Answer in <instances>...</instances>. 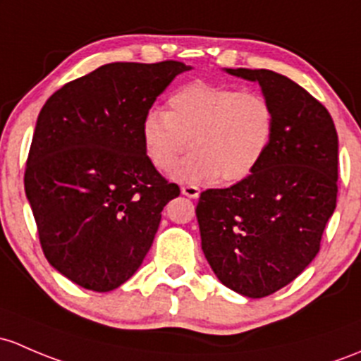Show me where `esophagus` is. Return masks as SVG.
<instances>
[{
  "instance_id": "34e87169",
  "label": "esophagus",
  "mask_w": 361,
  "mask_h": 361,
  "mask_svg": "<svg viewBox=\"0 0 361 361\" xmlns=\"http://www.w3.org/2000/svg\"><path fill=\"white\" fill-rule=\"evenodd\" d=\"M181 193L190 197V199H197V197L200 195V190L199 187H195V185H185V187H181Z\"/></svg>"
}]
</instances>
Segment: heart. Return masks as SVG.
Returning <instances> with one entry per match:
<instances>
[{
	"label": "heart",
	"instance_id": "heart-1",
	"mask_svg": "<svg viewBox=\"0 0 361 361\" xmlns=\"http://www.w3.org/2000/svg\"><path fill=\"white\" fill-rule=\"evenodd\" d=\"M142 145L155 169L185 183L240 181L263 162L275 136V109L257 91L193 81L169 94L168 111L150 109L140 126Z\"/></svg>",
	"mask_w": 361,
	"mask_h": 361
}]
</instances>
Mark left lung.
I'll return each instance as SVG.
<instances>
[{
	"mask_svg": "<svg viewBox=\"0 0 361 361\" xmlns=\"http://www.w3.org/2000/svg\"><path fill=\"white\" fill-rule=\"evenodd\" d=\"M226 72L259 82L275 109V136L252 174L200 193L195 214L206 259L223 286L267 298L320 250L337 200V131L327 109L286 75Z\"/></svg>",
	"mask_w": 361,
	"mask_h": 361,
	"instance_id": "left-lung-1",
	"label": "left lung"
}]
</instances>
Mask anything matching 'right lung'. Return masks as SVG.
Listing matches in <instances>:
<instances>
[{
	"instance_id": "add662e5",
	"label": "right lung",
	"mask_w": 361,
	"mask_h": 361,
	"mask_svg": "<svg viewBox=\"0 0 361 361\" xmlns=\"http://www.w3.org/2000/svg\"><path fill=\"white\" fill-rule=\"evenodd\" d=\"M185 71L176 60L107 63L63 85L37 116L25 195L48 263L85 289L131 279L180 195L147 159L140 126Z\"/></svg>"
}]
</instances>
